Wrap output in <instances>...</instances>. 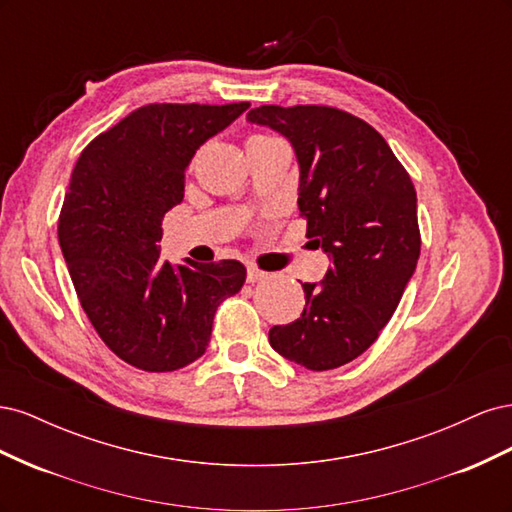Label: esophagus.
I'll return each mask as SVG.
<instances>
[{
	"label": "esophagus",
	"instance_id": "1",
	"mask_svg": "<svg viewBox=\"0 0 512 512\" xmlns=\"http://www.w3.org/2000/svg\"><path fill=\"white\" fill-rule=\"evenodd\" d=\"M267 277H269V273H267V271L258 269L256 265H247V282H250V284H256V282L267 280Z\"/></svg>",
	"mask_w": 512,
	"mask_h": 512
}]
</instances>
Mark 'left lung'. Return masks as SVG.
Returning <instances> with one entry per match:
<instances>
[{
    "mask_svg": "<svg viewBox=\"0 0 512 512\" xmlns=\"http://www.w3.org/2000/svg\"><path fill=\"white\" fill-rule=\"evenodd\" d=\"M247 121L284 134L299 162V211L331 267L303 284L301 318L269 344L312 371L342 367L376 342L421 254L416 192L384 138L333 106L252 108Z\"/></svg>",
    "mask_w": 512,
    "mask_h": 512,
    "instance_id": "1",
    "label": "left lung"
}]
</instances>
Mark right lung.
Listing matches in <instances>:
<instances>
[{"mask_svg":"<svg viewBox=\"0 0 512 512\" xmlns=\"http://www.w3.org/2000/svg\"><path fill=\"white\" fill-rule=\"evenodd\" d=\"M250 104H147L91 141L72 170L59 245L87 318L121 361L175 371L205 354L215 309L245 282L239 260H160L196 149Z\"/></svg>","mask_w":512,"mask_h":512,"instance_id":"obj_1","label":"right lung"}]
</instances>
